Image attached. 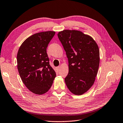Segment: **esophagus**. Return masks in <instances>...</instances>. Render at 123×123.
Instances as JSON below:
<instances>
[{"mask_svg": "<svg viewBox=\"0 0 123 123\" xmlns=\"http://www.w3.org/2000/svg\"><path fill=\"white\" fill-rule=\"evenodd\" d=\"M60 68V66H59V67H56V69H57L58 70H59Z\"/></svg>", "mask_w": 123, "mask_h": 123, "instance_id": "obj_1", "label": "esophagus"}]
</instances>
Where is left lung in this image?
I'll list each match as a JSON object with an SVG mask.
<instances>
[{"label": "left lung", "mask_w": 123, "mask_h": 123, "mask_svg": "<svg viewBox=\"0 0 123 123\" xmlns=\"http://www.w3.org/2000/svg\"><path fill=\"white\" fill-rule=\"evenodd\" d=\"M58 36L68 58L65 84L71 92L80 95L95 80L100 62L98 46L92 37L78 31L64 30Z\"/></svg>", "instance_id": "left-lung-1"}]
</instances>
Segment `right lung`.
<instances>
[{"instance_id":"1","label":"right lung","mask_w":123,"mask_h":123,"mask_svg":"<svg viewBox=\"0 0 123 123\" xmlns=\"http://www.w3.org/2000/svg\"><path fill=\"white\" fill-rule=\"evenodd\" d=\"M55 33L47 31L33 35L22 43L18 52V69L21 80L31 92L37 94L48 92L56 76L46 50Z\"/></svg>"}]
</instances>
